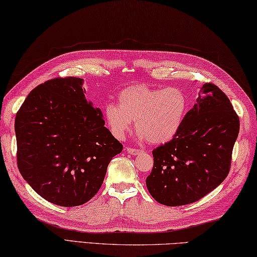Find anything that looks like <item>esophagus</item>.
Returning a JSON list of instances; mask_svg holds the SVG:
<instances>
[{
  "instance_id": "34e87169",
  "label": "esophagus",
  "mask_w": 257,
  "mask_h": 257,
  "mask_svg": "<svg viewBox=\"0 0 257 257\" xmlns=\"http://www.w3.org/2000/svg\"><path fill=\"white\" fill-rule=\"evenodd\" d=\"M125 151H127L129 154H133V155H137L142 152V149H138V148H133V147H127L125 148Z\"/></svg>"
}]
</instances>
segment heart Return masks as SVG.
Instances as JSON below:
<instances>
[{"label":"heart","mask_w":257,"mask_h":257,"mask_svg":"<svg viewBox=\"0 0 257 257\" xmlns=\"http://www.w3.org/2000/svg\"><path fill=\"white\" fill-rule=\"evenodd\" d=\"M186 111L188 97L181 88L137 84L120 92L118 103L105 104L103 116L115 138L122 139L136 121L139 136L162 144L177 134Z\"/></svg>","instance_id":"1"}]
</instances>
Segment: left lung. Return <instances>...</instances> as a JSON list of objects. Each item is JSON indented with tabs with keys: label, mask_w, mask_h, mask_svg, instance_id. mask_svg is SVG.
<instances>
[{
	"label": "left lung",
	"mask_w": 257,
	"mask_h": 257,
	"mask_svg": "<svg viewBox=\"0 0 257 257\" xmlns=\"http://www.w3.org/2000/svg\"><path fill=\"white\" fill-rule=\"evenodd\" d=\"M238 133L239 118L227 95L216 84H203L177 134L153 151L148 192L169 207L202 199L229 173Z\"/></svg>",
	"instance_id": "left-lung-1"
}]
</instances>
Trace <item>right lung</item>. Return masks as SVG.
<instances>
[{
    "instance_id": "obj_1",
    "label": "right lung",
    "mask_w": 257,
    "mask_h": 257,
    "mask_svg": "<svg viewBox=\"0 0 257 257\" xmlns=\"http://www.w3.org/2000/svg\"><path fill=\"white\" fill-rule=\"evenodd\" d=\"M82 84L72 76L46 81L16 115L19 171L40 197L62 207L94 197L123 148L104 127L100 109L86 101Z\"/></svg>"
}]
</instances>
